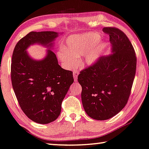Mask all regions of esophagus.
<instances>
[{"instance_id":"obj_1","label":"esophagus","mask_w":149,"mask_h":149,"mask_svg":"<svg viewBox=\"0 0 149 149\" xmlns=\"http://www.w3.org/2000/svg\"><path fill=\"white\" fill-rule=\"evenodd\" d=\"M79 72H77V71H74V73H73V75H74V79L75 81H77V75H78Z\"/></svg>"}]
</instances>
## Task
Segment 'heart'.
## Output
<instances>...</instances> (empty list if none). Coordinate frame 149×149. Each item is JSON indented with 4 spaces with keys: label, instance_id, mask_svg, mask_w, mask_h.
<instances>
[{
    "label": "heart",
    "instance_id": "obj_1",
    "mask_svg": "<svg viewBox=\"0 0 149 149\" xmlns=\"http://www.w3.org/2000/svg\"><path fill=\"white\" fill-rule=\"evenodd\" d=\"M100 38V34L97 32L72 35L66 40V48L57 53L59 59L67 68L76 65L77 58L81 56H84L86 65H94L100 58L106 45V41Z\"/></svg>",
    "mask_w": 149,
    "mask_h": 149
}]
</instances>
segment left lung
I'll use <instances>...</instances> for the list:
<instances>
[{
  "instance_id": "obj_1",
  "label": "left lung",
  "mask_w": 149,
  "mask_h": 149,
  "mask_svg": "<svg viewBox=\"0 0 149 149\" xmlns=\"http://www.w3.org/2000/svg\"><path fill=\"white\" fill-rule=\"evenodd\" d=\"M102 31L110 36L111 53L101 57L77 77L85 112L97 120L111 118L126 106L136 68L134 48L126 35L114 27Z\"/></svg>"
}]
</instances>
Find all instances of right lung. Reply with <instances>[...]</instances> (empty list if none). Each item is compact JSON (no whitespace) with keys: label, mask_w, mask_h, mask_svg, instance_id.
I'll use <instances>...</instances> for the list:
<instances>
[{"label":"right lung","mask_w":149,"mask_h":149,"mask_svg":"<svg viewBox=\"0 0 149 149\" xmlns=\"http://www.w3.org/2000/svg\"><path fill=\"white\" fill-rule=\"evenodd\" d=\"M60 34L55 31H32L18 42L13 51V90L26 116L39 124L50 123L59 117L62 101L74 82L72 72L61 68L52 51ZM35 44L48 48L43 59H33L26 52Z\"/></svg>","instance_id":"right-lung-1"}]
</instances>
